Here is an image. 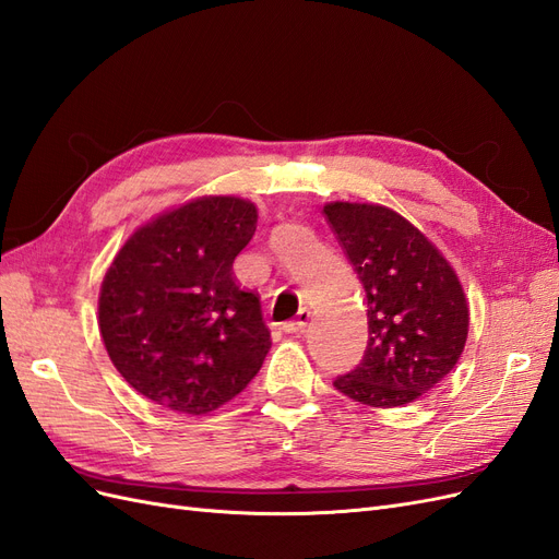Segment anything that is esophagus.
Wrapping results in <instances>:
<instances>
[{
	"mask_svg": "<svg viewBox=\"0 0 559 559\" xmlns=\"http://www.w3.org/2000/svg\"><path fill=\"white\" fill-rule=\"evenodd\" d=\"M310 310L308 308H300V312H298V317L294 319V321H286V324L282 326L284 329V333H302L306 331V326H308V321H310Z\"/></svg>",
	"mask_w": 559,
	"mask_h": 559,
	"instance_id": "1",
	"label": "esophagus"
}]
</instances>
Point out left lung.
Here are the masks:
<instances>
[{
    "label": "left lung",
    "mask_w": 559,
    "mask_h": 559,
    "mask_svg": "<svg viewBox=\"0 0 559 559\" xmlns=\"http://www.w3.org/2000/svg\"><path fill=\"white\" fill-rule=\"evenodd\" d=\"M324 214L368 300L361 364L333 386L373 408L417 401L460 361L468 302L452 265L401 214L368 202H329Z\"/></svg>",
    "instance_id": "1"
}]
</instances>
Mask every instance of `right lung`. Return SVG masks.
I'll use <instances>...</instances> for the list:
<instances>
[{
    "mask_svg": "<svg viewBox=\"0 0 559 559\" xmlns=\"http://www.w3.org/2000/svg\"><path fill=\"white\" fill-rule=\"evenodd\" d=\"M253 202L207 195L130 235L99 292L109 359L142 396L205 415L259 373L270 331L259 296L233 277L257 230Z\"/></svg>",
    "mask_w": 559,
    "mask_h": 559,
    "instance_id": "right-lung-1",
    "label": "right lung"
}]
</instances>
